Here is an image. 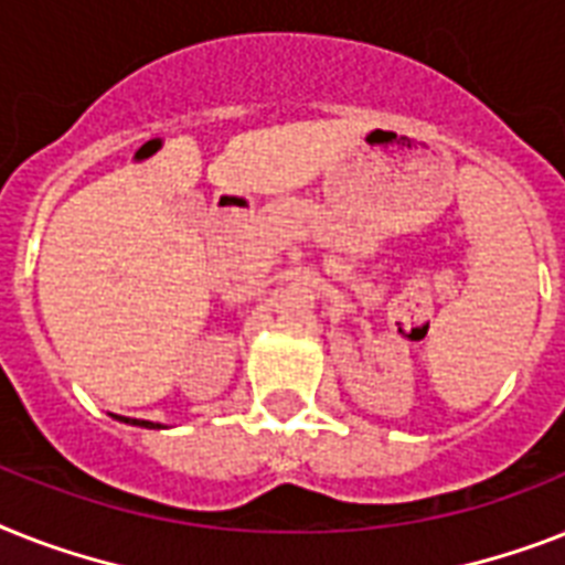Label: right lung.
<instances>
[{"label": "right lung", "instance_id": "1", "mask_svg": "<svg viewBox=\"0 0 565 565\" xmlns=\"http://www.w3.org/2000/svg\"><path fill=\"white\" fill-rule=\"evenodd\" d=\"M118 420H124V424H132V426H145V429H162V424H153V420H139V417H118Z\"/></svg>", "mask_w": 565, "mask_h": 565}]
</instances>
